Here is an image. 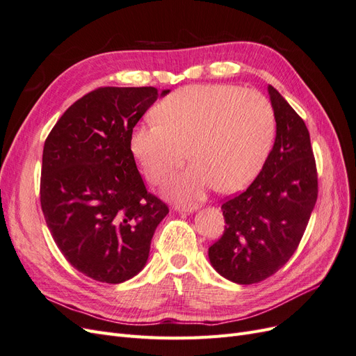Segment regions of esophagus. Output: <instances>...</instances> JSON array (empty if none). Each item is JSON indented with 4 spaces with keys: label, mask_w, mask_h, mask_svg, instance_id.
Here are the masks:
<instances>
[{
    "label": "esophagus",
    "mask_w": 356,
    "mask_h": 356,
    "mask_svg": "<svg viewBox=\"0 0 356 356\" xmlns=\"http://www.w3.org/2000/svg\"><path fill=\"white\" fill-rule=\"evenodd\" d=\"M174 209L175 211H181V212H193V211H196L197 209V207L196 204H191V203H186V204H181V203H177L175 207H174Z\"/></svg>",
    "instance_id": "34e87169"
}]
</instances>
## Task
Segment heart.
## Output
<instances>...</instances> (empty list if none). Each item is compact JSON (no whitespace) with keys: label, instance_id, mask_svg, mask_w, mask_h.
<instances>
[{"label":"heart","instance_id":"1","mask_svg":"<svg viewBox=\"0 0 356 356\" xmlns=\"http://www.w3.org/2000/svg\"><path fill=\"white\" fill-rule=\"evenodd\" d=\"M154 115L132 131L131 152L148 181L161 184L188 148L193 163L168 186L177 199H197L212 187L245 188L261 170L276 134L270 101L232 84L187 86L161 99Z\"/></svg>","mask_w":356,"mask_h":356}]
</instances>
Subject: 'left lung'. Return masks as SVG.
<instances>
[{
	"instance_id": "1",
	"label": "left lung",
	"mask_w": 356,
	"mask_h": 356,
	"mask_svg": "<svg viewBox=\"0 0 356 356\" xmlns=\"http://www.w3.org/2000/svg\"><path fill=\"white\" fill-rule=\"evenodd\" d=\"M276 139L263 169L245 191L221 204L225 227L209 260L232 282H261L282 268L303 238L318 199V172L309 131L273 86Z\"/></svg>"
}]
</instances>
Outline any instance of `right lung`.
Segmentation results:
<instances>
[{"instance_id":"obj_1","label":"right lung","mask_w":356,"mask_h":356,"mask_svg":"<svg viewBox=\"0 0 356 356\" xmlns=\"http://www.w3.org/2000/svg\"><path fill=\"white\" fill-rule=\"evenodd\" d=\"M157 96L156 88L95 89L63 113L44 143L40 202L47 227L67 261L98 282L141 272L169 212L147 191L131 152L134 127Z\"/></svg>"}]
</instances>
